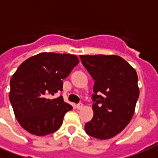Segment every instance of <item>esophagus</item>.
I'll return each instance as SVG.
<instances>
[{
    "label": "esophagus",
    "mask_w": 158,
    "mask_h": 158,
    "mask_svg": "<svg viewBox=\"0 0 158 158\" xmlns=\"http://www.w3.org/2000/svg\"><path fill=\"white\" fill-rule=\"evenodd\" d=\"M75 106H76L77 109H81V108L83 107V104H82L81 102H80V103H78V104H77V105Z\"/></svg>",
    "instance_id": "esophagus-1"
}]
</instances>
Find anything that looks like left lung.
<instances>
[{"label": "left lung", "instance_id": "left-lung-1", "mask_svg": "<svg viewBox=\"0 0 158 158\" xmlns=\"http://www.w3.org/2000/svg\"><path fill=\"white\" fill-rule=\"evenodd\" d=\"M80 60L94 80V117L84 129L92 137L108 139L121 132L134 115L139 96L137 73L115 55H86Z\"/></svg>", "mask_w": 158, "mask_h": 158}]
</instances>
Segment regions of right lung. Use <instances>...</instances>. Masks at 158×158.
I'll return each instance as SVG.
<instances>
[{
	"mask_svg": "<svg viewBox=\"0 0 158 158\" xmlns=\"http://www.w3.org/2000/svg\"><path fill=\"white\" fill-rule=\"evenodd\" d=\"M79 64L76 56L43 52L28 58L11 77L10 101L19 125L30 134L44 136L59 130L72 110L63 97V79Z\"/></svg>",
	"mask_w": 158,
	"mask_h": 158,
	"instance_id": "obj_1",
	"label": "right lung"
}]
</instances>
